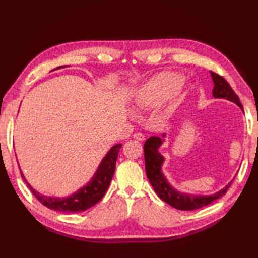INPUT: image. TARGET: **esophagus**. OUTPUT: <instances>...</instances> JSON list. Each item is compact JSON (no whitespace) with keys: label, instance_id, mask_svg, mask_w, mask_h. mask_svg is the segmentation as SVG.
I'll return each mask as SVG.
<instances>
[{"label":"esophagus","instance_id":"esophagus-1","mask_svg":"<svg viewBox=\"0 0 258 258\" xmlns=\"http://www.w3.org/2000/svg\"><path fill=\"white\" fill-rule=\"evenodd\" d=\"M133 138L135 140H138V141H144L145 140V135L142 134V133H134Z\"/></svg>","mask_w":258,"mask_h":258}]
</instances>
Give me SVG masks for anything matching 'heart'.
Segmentation results:
<instances>
[{
  "label": "heart",
  "mask_w": 258,
  "mask_h": 258,
  "mask_svg": "<svg viewBox=\"0 0 258 258\" xmlns=\"http://www.w3.org/2000/svg\"><path fill=\"white\" fill-rule=\"evenodd\" d=\"M184 76L175 72H161L142 84L133 98L136 111L154 108L161 105L167 98H175L183 84Z\"/></svg>",
  "instance_id": "1"
}]
</instances>
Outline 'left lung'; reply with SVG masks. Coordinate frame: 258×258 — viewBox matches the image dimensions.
<instances>
[{
  "label": "left lung",
  "mask_w": 258,
  "mask_h": 258,
  "mask_svg": "<svg viewBox=\"0 0 258 258\" xmlns=\"http://www.w3.org/2000/svg\"><path fill=\"white\" fill-rule=\"evenodd\" d=\"M213 80V97L214 98H224V100L231 101L236 104L243 111L242 103H240L236 93L227 83V81L214 72H210ZM166 133H163L161 138L158 136H151L144 143V157H145V171L147 178H149L152 187L154 188L155 193L160 199L166 202L168 205L173 206L176 210L180 211H193L211 204L212 202L216 201L226 193L227 188L231 186L234 178L229 182L225 187L220 189L216 193L211 195H199L193 193H186L177 188L168 182L165 174L163 173V164L165 162L160 149L165 142Z\"/></svg>",
  "instance_id": "1"
}]
</instances>
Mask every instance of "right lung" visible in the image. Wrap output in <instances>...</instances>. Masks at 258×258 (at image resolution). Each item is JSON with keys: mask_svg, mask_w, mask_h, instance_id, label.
<instances>
[{"mask_svg": "<svg viewBox=\"0 0 258 258\" xmlns=\"http://www.w3.org/2000/svg\"><path fill=\"white\" fill-rule=\"evenodd\" d=\"M67 67H58L52 71L59 70ZM122 147V144L113 145L109 151L106 153L105 156L102 158V161L95 171L92 178L85 185L82 186L74 193L68 196L58 197V196H48L38 193L27 182L24 177V174L21 175L23 179L26 182L29 188L36 199L40 201L43 205L46 206L50 210L63 212V213H78L86 211L87 208L95 205L97 202H100L102 197L105 195L106 190L109 186V183L113 178L115 172V164L118 156L119 149Z\"/></svg>", "mask_w": 258, "mask_h": 258, "instance_id": "add662e5", "label": "right lung"}]
</instances>
